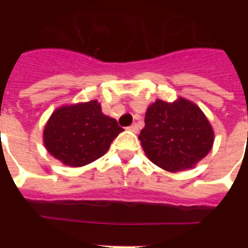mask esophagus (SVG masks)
<instances>
[{
    "instance_id": "1",
    "label": "esophagus",
    "mask_w": 248,
    "mask_h": 248,
    "mask_svg": "<svg viewBox=\"0 0 248 248\" xmlns=\"http://www.w3.org/2000/svg\"><path fill=\"white\" fill-rule=\"evenodd\" d=\"M127 130H130V131H132V132H138V131H139V128H138V124H132L131 126H128Z\"/></svg>"
}]
</instances>
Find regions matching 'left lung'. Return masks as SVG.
<instances>
[{
  "mask_svg": "<svg viewBox=\"0 0 248 248\" xmlns=\"http://www.w3.org/2000/svg\"><path fill=\"white\" fill-rule=\"evenodd\" d=\"M139 139L152 162L170 172L192 169L214 144V130L194 103L179 97L173 103L155 100L145 113Z\"/></svg>",
  "mask_w": 248,
  "mask_h": 248,
  "instance_id": "1",
  "label": "left lung"
}]
</instances>
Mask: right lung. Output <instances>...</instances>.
<instances>
[{
  "instance_id": "right-lung-1",
  "label": "right lung",
  "mask_w": 248,
  "mask_h": 248,
  "mask_svg": "<svg viewBox=\"0 0 248 248\" xmlns=\"http://www.w3.org/2000/svg\"><path fill=\"white\" fill-rule=\"evenodd\" d=\"M124 128L101 112L96 100L64 105L52 113L44 130V144L52 157L71 167L100 158Z\"/></svg>"
}]
</instances>
